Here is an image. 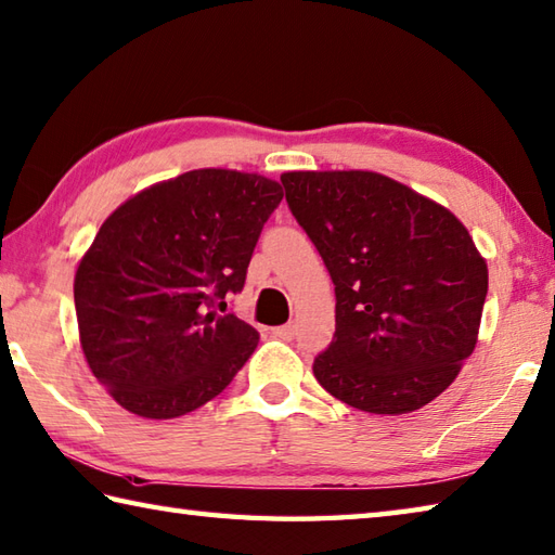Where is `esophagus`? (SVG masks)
Masks as SVG:
<instances>
[{"mask_svg": "<svg viewBox=\"0 0 555 555\" xmlns=\"http://www.w3.org/2000/svg\"><path fill=\"white\" fill-rule=\"evenodd\" d=\"M274 336H279V339H284V341H291L293 336H296V324H284V327H276Z\"/></svg>", "mask_w": 555, "mask_h": 555, "instance_id": "34e87169", "label": "esophagus"}]
</instances>
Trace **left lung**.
I'll return each instance as SVG.
<instances>
[{
  "mask_svg": "<svg viewBox=\"0 0 555 555\" xmlns=\"http://www.w3.org/2000/svg\"><path fill=\"white\" fill-rule=\"evenodd\" d=\"M286 202L334 281L336 330L318 383L367 414H409L472 356L488 269L444 206L367 170L284 172Z\"/></svg>",
  "mask_w": 555,
  "mask_h": 555,
  "instance_id": "obj_1",
  "label": "left lung"
}]
</instances>
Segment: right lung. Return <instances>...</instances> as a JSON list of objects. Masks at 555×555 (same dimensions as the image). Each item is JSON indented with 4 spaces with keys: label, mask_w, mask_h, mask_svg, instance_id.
<instances>
[{
    "label": "right lung",
    "mask_w": 555,
    "mask_h": 555,
    "mask_svg": "<svg viewBox=\"0 0 555 555\" xmlns=\"http://www.w3.org/2000/svg\"><path fill=\"white\" fill-rule=\"evenodd\" d=\"M281 184L221 168L190 170L107 216L74 279L86 361L119 406L176 418L231 385L259 341L233 312Z\"/></svg>",
    "instance_id": "right-lung-1"
}]
</instances>
